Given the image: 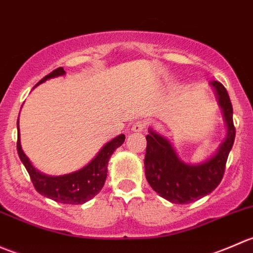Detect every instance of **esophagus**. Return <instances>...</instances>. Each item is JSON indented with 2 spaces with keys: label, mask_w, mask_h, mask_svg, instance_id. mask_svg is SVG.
<instances>
[{
  "label": "esophagus",
  "mask_w": 253,
  "mask_h": 253,
  "mask_svg": "<svg viewBox=\"0 0 253 253\" xmlns=\"http://www.w3.org/2000/svg\"><path fill=\"white\" fill-rule=\"evenodd\" d=\"M145 128V122L144 121H136L132 125V131L133 132H142Z\"/></svg>",
  "instance_id": "esophagus-1"
}]
</instances>
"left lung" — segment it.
<instances>
[{"mask_svg": "<svg viewBox=\"0 0 253 253\" xmlns=\"http://www.w3.org/2000/svg\"><path fill=\"white\" fill-rule=\"evenodd\" d=\"M228 126L225 141L218 152L201 164L183 163L165 137L149 129L144 158L145 177L153 190L163 198L176 205H187L209 195L220 183L225 171L228 155L235 141L233 105L225 86L211 82Z\"/></svg>", "mask_w": 253, "mask_h": 253, "instance_id": "obj_1", "label": "left lung"}]
</instances>
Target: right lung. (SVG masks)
<instances>
[{
  "instance_id": "obj_1",
  "label": "right lung",
  "mask_w": 253,
  "mask_h": 253,
  "mask_svg": "<svg viewBox=\"0 0 253 253\" xmlns=\"http://www.w3.org/2000/svg\"><path fill=\"white\" fill-rule=\"evenodd\" d=\"M65 70L62 67L56 68L47 76H45L37 85L50 78L58 77L65 75ZM18 125V122H17ZM19 127V126H18ZM125 142V134L115 137L110 142L106 143L96 157L89 164L67 175L61 176H48L38 171L32 163L29 162L27 155L22 150L19 139V128H18L17 150L20 160L24 164L28 174H29L35 190L44 197L50 198L55 202L63 203V205H83L89 200L98 195L105 183L108 176V163L112 153Z\"/></svg>"
}]
</instances>
